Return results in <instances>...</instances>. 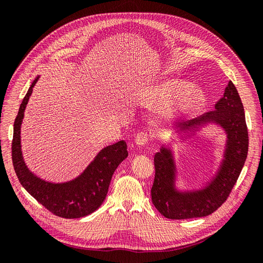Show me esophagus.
<instances>
[{"label": "esophagus", "instance_id": "obj_1", "mask_svg": "<svg viewBox=\"0 0 263 263\" xmlns=\"http://www.w3.org/2000/svg\"><path fill=\"white\" fill-rule=\"evenodd\" d=\"M148 140H149V135L147 134V132H140V133H138L136 138H135V142H136L138 146L146 145L147 142H148Z\"/></svg>", "mask_w": 263, "mask_h": 263}]
</instances>
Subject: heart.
Returning <instances> with one entry per match:
<instances>
[{"instance_id": "heart-1", "label": "heart", "mask_w": 263, "mask_h": 263, "mask_svg": "<svg viewBox=\"0 0 263 263\" xmlns=\"http://www.w3.org/2000/svg\"><path fill=\"white\" fill-rule=\"evenodd\" d=\"M191 87L192 84L186 81L171 79L150 89L144 97V103L146 106L157 109L173 104L169 113L172 116L194 112L205 104V95L201 90Z\"/></svg>"}]
</instances>
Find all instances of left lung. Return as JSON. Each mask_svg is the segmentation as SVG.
I'll use <instances>...</instances> for the list:
<instances>
[{
    "label": "left lung",
    "mask_w": 263,
    "mask_h": 263,
    "mask_svg": "<svg viewBox=\"0 0 263 263\" xmlns=\"http://www.w3.org/2000/svg\"><path fill=\"white\" fill-rule=\"evenodd\" d=\"M216 123L225 129L227 144L224 160L216 177L203 190L180 192L174 186L176 165L171 151L161 148L155 155L156 174L151 200L155 208L169 219H187L204 217L214 213L225 203L239 178L248 155V129L243 105L236 86L229 81L215 109L184 123L183 129L197 128V125Z\"/></svg>",
    "instance_id": "1"
}]
</instances>
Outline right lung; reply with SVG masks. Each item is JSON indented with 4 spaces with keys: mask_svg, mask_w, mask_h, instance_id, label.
I'll return each instance as SVG.
<instances>
[{
    "mask_svg": "<svg viewBox=\"0 0 263 263\" xmlns=\"http://www.w3.org/2000/svg\"><path fill=\"white\" fill-rule=\"evenodd\" d=\"M38 78L23 99L14 122L12 160L15 173L23 187L37 202L62 218H80L97 211L105 200L113 173L128 156L124 140L102 149L84 172L66 183H50L37 178L24 162L21 149V125L29 97Z\"/></svg>",
    "mask_w": 263,
    "mask_h": 263,
    "instance_id": "right-lung-1",
    "label": "right lung"
}]
</instances>
